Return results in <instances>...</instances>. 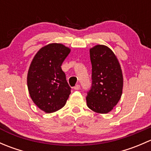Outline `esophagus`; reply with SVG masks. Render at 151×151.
<instances>
[{
  "label": "esophagus",
  "mask_w": 151,
  "mask_h": 151,
  "mask_svg": "<svg viewBox=\"0 0 151 151\" xmlns=\"http://www.w3.org/2000/svg\"><path fill=\"white\" fill-rule=\"evenodd\" d=\"M74 90H80V85H76L75 86L73 87Z\"/></svg>",
  "instance_id": "1"
}]
</instances>
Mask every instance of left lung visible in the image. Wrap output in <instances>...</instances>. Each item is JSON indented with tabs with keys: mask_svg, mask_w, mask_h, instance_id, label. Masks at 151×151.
Masks as SVG:
<instances>
[{
	"mask_svg": "<svg viewBox=\"0 0 151 151\" xmlns=\"http://www.w3.org/2000/svg\"><path fill=\"white\" fill-rule=\"evenodd\" d=\"M92 64V85L87 93V105L97 113L110 112L121 99L123 74L113 52L104 45L90 50Z\"/></svg>",
	"mask_w": 151,
	"mask_h": 151,
	"instance_id": "obj_1",
	"label": "left lung"
}]
</instances>
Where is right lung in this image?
I'll list each match as a JSON object with an SVG mask.
<instances>
[{"instance_id":"right-lung-1","label":"right lung","mask_w":151,"mask_h":151,"mask_svg":"<svg viewBox=\"0 0 151 151\" xmlns=\"http://www.w3.org/2000/svg\"><path fill=\"white\" fill-rule=\"evenodd\" d=\"M70 49L61 44L42 47L33 58L28 73L29 93L36 106L47 113L61 109L71 93L61 65Z\"/></svg>"}]
</instances>
